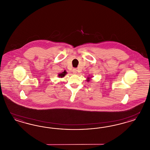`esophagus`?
Instances as JSON below:
<instances>
[{"mask_svg": "<svg viewBox=\"0 0 150 150\" xmlns=\"http://www.w3.org/2000/svg\"><path fill=\"white\" fill-rule=\"evenodd\" d=\"M73 73L74 74L77 73V69H73Z\"/></svg>", "mask_w": 150, "mask_h": 150, "instance_id": "esophagus-1", "label": "esophagus"}]
</instances>
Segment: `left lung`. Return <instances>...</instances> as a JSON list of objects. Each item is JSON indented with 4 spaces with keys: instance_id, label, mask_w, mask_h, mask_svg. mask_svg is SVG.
<instances>
[{
    "instance_id": "8db88e82",
    "label": "left lung",
    "mask_w": 150,
    "mask_h": 150,
    "mask_svg": "<svg viewBox=\"0 0 150 150\" xmlns=\"http://www.w3.org/2000/svg\"><path fill=\"white\" fill-rule=\"evenodd\" d=\"M90 79H91V78H90V77L88 78V79H87V81H89V80H90Z\"/></svg>"
}]
</instances>
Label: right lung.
Segmentation results:
<instances>
[{"mask_svg": "<svg viewBox=\"0 0 150 150\" xmlns=\"http://www.w3.org/2000/svg\"><path fill=\"white\" fill-rule=\"evenodd\" d=\"M66 73L67 72H66V71H64L63 72L61 73H59V74H58V77H59L62 78L63 77H64L66 74Z\"/></svg>", "mask_w": 150, "mask_h": 150, "instance_id": "add662e5", "label": "right lung"}]
</instances>
